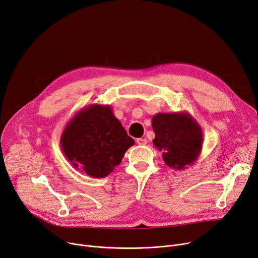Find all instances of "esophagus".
Segmentation results:
<instances>
[{
    "instance_id": "esophagus-1",
    "label": "esophagus",
    "mask_w": 258,
    "mask_h": 258,
    "mask_svg": "<svg viewBox=\"0 0 258 258\" xmlns=\"http://www.w3.org/2000/svg\"><path fill=\"white\" fill-rule=\"evenodd\" d=\"M136 142H137V144H139V145H145L148 143V140L145 139V138H138L137 140H136Z\"/></svg>"
}]
</instances>
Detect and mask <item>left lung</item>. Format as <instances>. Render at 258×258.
<instances>
[{
  "label": "left lung",
  "instance_id": "obj_1",
  "mask_svg": "<svg viewBox=\"0 0 258 258\" xmlns=\"http://www.w3.org/2000/svg\"><path fill=\"white\" fill-rule=\"evenodd\" d=\"M152 126L155 133L153 143L162 152L167 166L181 171L196 162L203 150L204 133L187 111L156 114Z\"/></svg>",
  "mask_w": 258,
  "mask_h": 258
}]
</instances>
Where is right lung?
Listing matches in <instances>:
<instances>
[{"label": "right lung", "instance_id": "add662e5", "mask_svg": "<svg viewBox=\"0 0 258 258\" xmlns=\"http://www.w3.org/2000/svg\"><path fill=\"white\" fill-rule=\"evenodd\" d=\"M134 143L110 105L98 103L78 111L67 122L60 139L66 159L75 169L94 178L113 172Z\"/></svg>", "mask_w": 258, "mask_h": 258}]
</instances>
